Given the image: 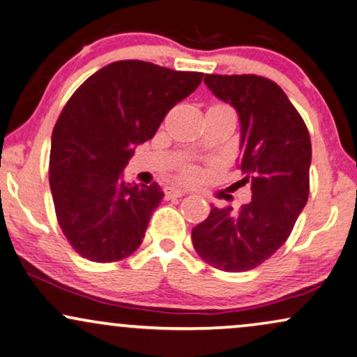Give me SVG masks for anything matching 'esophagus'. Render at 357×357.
I'll list each match as a JSON object with an SVG mask.
<instances>
[{
  "label": "esophagus",
  "mask_w": 357,
  "mask_h": 357,
  "mask_svg": "<svg viewBox=\"0 0 357 357\" xmlns=\"http://www.w3.org/2000/svg\"><path fill=\"white\" fill-rule=\"evenodd\" d=\"M186 194V191H183V189H176V188H166L165 189V197L166 199H178V197H181Z\"/></svg>",
  "instance_id": "1"
}]
</instances>
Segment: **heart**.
Listing matches in <instances>:
<instances>
[{
	"label": "heart",
	"mask_w": 357,
	"mask_h": 357,
	"mask_svg": "<svg viewBox=\"0 0 357 357\" xmlns=\"http://www.w3.org/2000/svg\"><path fill=\"white\" fill-rule=\"evenodd\" d=\"M219 107H222V105H219ZM183 176H184V178H186V179H192L194 176H196V169L191 168V166H188V168L183 169Z\"/></svg>",
	"instance_id": "heart-1"
}]
</instances>
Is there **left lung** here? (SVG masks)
<instances>
[{"mask_svg":"<svg viewBox=\"0 0 357 357\" xmlns=\"http://www.w3.org/2000/svg\"><path fill=\"white\" fill-rule=\"evenodd\" d=\"M207 89L241 120L237 168L252 201L238 212L211 206L192 229V245L224 272H245L272 257L308 201L311 142L303 119L282 89L260 75H207Z\"/></svg>","mask_w":357,"mask_h":357,"instance_id":"8db88e82","label":"left lung"}]
</instances>
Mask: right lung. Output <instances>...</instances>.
<instances>
[{
    "label": "right lung",
    "instance_id": "obj_1",
    "mask_svg": "<svg viewBox=\"0 0 357 357\" xmlns=\"http://www.w3.org/2000/svg\"><path fill=\"white\" fill-rule=\"evenodd\" d=\"M143 61H119L75 90L54 126L49 184L57 222L79 255L116 261L143 242L165 192L123 181L135 148L202 80Z\"/></svg>",
    "mask_w": 357,
    "mask_h": 357
}]
</instances>
